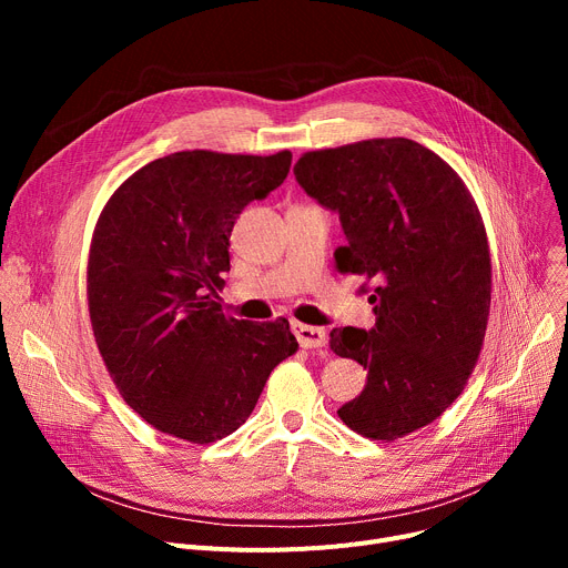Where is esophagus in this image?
Here are the masks:
<instances>
[{
    "instance_id": "1",
    "label": "esophagus",
    "mask_w": 568,
    "mask_h": 568,
    "mask_svg": "<svg viewBox=\"0 0 568 568\" xmlns=\"http://www.w3.org/2000/svg\"><path fill=\"white\" fill-rule=\"evenodd\" d=\"M290 326H292L294 338L300 341L302 347L315 349V347L326 345V332L322 329V326H308V324H302V322H292Z\"/></svg>"
}]
</instances>
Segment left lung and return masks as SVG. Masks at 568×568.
Returning a JSON list of instances; mask_svg holds the SVG:
<instances>
[{
  "label": "left lung",
  "mask_w": 568,
  "mask_h": 568,
  "mask_svg": "<svg viewBox=\"0 0 568 568\" xmlns=\"http://www.w3.org/2000/svg\"><path fill=\"white\" fill-rule=\"evenodd\" d=\"M294 176L341 219V272L377 281L373 329L332 332V349L368 371L338 416L386 442L428 426L465 389L486 336L490 253L479 209L449 163L407 138L308 152Z\"/></svg>",
  "instance_id": "8db88e82"
}]
</instances>
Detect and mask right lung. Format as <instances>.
Wrapping results in <instances>:
<instances>
[{"label":"right lung","mask_w":568,"mask_h":568,"mask_svg":"<svg viewBox=\"0 0 568 568\" xmlns=\"http://www.w3.org/2000/svg\"><path fill=\"white\" fill-rule=\"evenodd\" d=\"M292 154L195 149L156 159L108 200L87 266L89 315L122 398L193 444L242 426L272 371L296 352L287 320L225 317L230 232L290 172Z\"/></svg>","instance_id":"1"}]
</instances>
